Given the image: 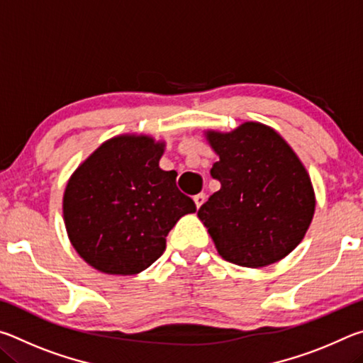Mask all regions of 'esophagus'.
<instances>
[{"label": "esophagus", "instance_id": "34e87169", "mask_svg": "<svg viewBox=\"0 0 363 363\" xmlns=\"http://www.w3.org/2000/svg\"><path fill=\"white\" fill-rule=\"evenodd\" d=\"M205 199H206V195H205V194H199V195H195V196H194L195 206H196V208H200L201 205H203V201H205Z\"/></svg>", "mask_w": 363, "mask_h": 363}]
</instances>
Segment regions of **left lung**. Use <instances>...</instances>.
<instances>
[{
    "label": "left lung",
    "instance_id": "left-lung-1",
    "mask_svg": "<svg viewBox=\"0 0 363 363\" xmlns=\"http://www.w3.org/2000/svg\"><path fill=\"white\" fill-rule=\"evenodd\" d=\"M220 182L199 210L218 253L243 267H264L298 247L314 216L311 177L284 139L261 123L208 133Z\"/></svg>",
    "mask_w": 363,
    "mask_h": 363
}]
</instances>
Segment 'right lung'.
Instances as JSON below:
<instances>
[{"instance_id": "add662e5", "label": "right lung", "mask_w": 363, "mask_h": 363, "mask_svg": "<svg viewBox=\"0 0 363 363\" xmlns=\"http://www.w3.org/2000/svg\"><path fill=\"white\" fill-rule=\"evenodd\" d=\"M164 144L147 136L104 143L67 184L64 219L73 248L94 269L134 275L155 262L167 235L196 208L158 167Z\"/></svg>"}]
</instances>
